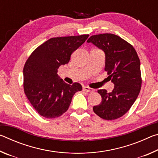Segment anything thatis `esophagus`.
<instances>
[{
	"mask_svg": "<svg viewBox=\"0 0 158 158\" xmlns=\"http://www.w3.org/2000/svg\"><path fill=\"white\" fill-rule=\"evenodd\" d=\"M83 90H84V91L87 92V93H93V91H94V90H93V89L88 87V86L83 87Z\"/></svg>",
	"mask_w": 158,
	"mask_h": 158,
	"instance_id": "1",
	"label": "esophagus"
}]
</instances>
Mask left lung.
I'll list each match as a JSON object with an SVG mask.
<instances>
[{"label": "left lung", "mask_w": 158, "mask_h": 158, "mask_svg": "<svg viewBox=\"0 0 158 158\" xmlns=\"http://www.w3.org/2000/svg\"><path fill=\"white\" fill-rule=\"evenodd\" d=\"M91 42L105 53V68L109 80L114 84L111 93L98 90L102 97L93 111L105 120H115L127 113L140 92V60L135 48L121 37L111 33L90 37Z\"/></svg>", "instance_id": "left-lung-1"}]
</instances>
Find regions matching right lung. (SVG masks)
Masks as SVG:
<instances>
[{
	"instance_id": "right-lung-1",
	"label": "right lung",
	"mask_w": 158,
	"mask_h": 158,
	"mask_svg": "<svg viewBox=\"0 0 158 158\" xmlns=\"http://www.w3.org/2000/svg\"><path fill=\"white\" fill-rule=\"evenodd\" d=\"M89 35L53 37L31 53L23 67V89L32 106L47 118L59 117L68 111L73 95L81 85H69L58 75L60 65L68 63L71 54Z\"/></svg>"
}]
</instances>
